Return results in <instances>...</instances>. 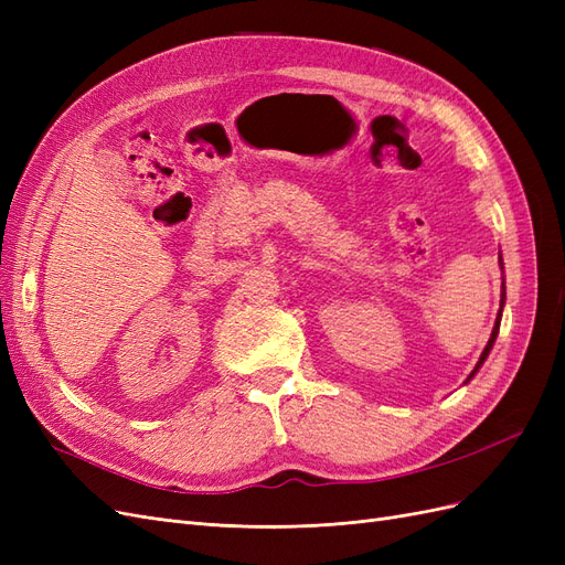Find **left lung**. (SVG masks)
I'll list each match as a JSON object with an SVG mask.
<instances>
[{"instance_id":"1","label":"left lung","mask_w":565,"mask_h":565,"mask_svg":"<svg viewBox=\"0 0 565 565\" xmlns=\"http://www.w3.org/2000/svg\"><path fill=\"white\" fill-rule=\"evenodd\" d=\"M500 306H504V292H502V301H500ZM500 318H502V309H500V313H498V320H494V328H492V334H490V339H488V347L483 349L481 358H478V365H476V367H473V372L469 374V380L473 377V374L478 372V367H481V365H483V361L488 358V353H490V349H492V344H494V337H498V332H500ZM469 380H467V382H469Z\"/></svg>"}]
</instances>
